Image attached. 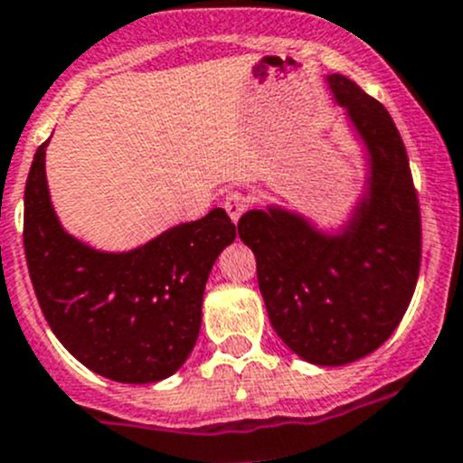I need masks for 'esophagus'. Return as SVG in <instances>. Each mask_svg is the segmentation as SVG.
<instances>
[{
  "instance_id": "obj_1",
  "label": "esophagus",
  "mask_w": 463,
  "mask_h": 463,
  "mask_svg": "<svg viewBox=\"0 0 463 463\" xmlns=\"http://www.w3.org/2000/svg\"><path fill=\"white\" fill-rule=\"evenodd\" d=\"M248 206H250V200L243 195V193H229L227 200H224V211H227L229 218L234 220V222L245 213V211H248Z\"/></svg>"
}]
</instances>
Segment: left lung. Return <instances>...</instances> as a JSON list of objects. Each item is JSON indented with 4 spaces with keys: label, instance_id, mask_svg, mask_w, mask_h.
Here are the masks:
<instances>
[{
    "label": "left lung",
    "instance_id": "left-lung-1",
    "mask_svg": "<svg viewBox=\"0 0 463 463\" xmlns=\"http://www.w3.org/2000/svg\"><path fill=\"white\" fill-rule=\"evenodd\" d=\"M329 88L368 149V191L341 234L290 211H248L239 236L257 257L277 336L318 366L375 352L411 302L420 270V206L407 149L384 107L343 74Z\"/></svg>",
    "mask_w": 463,
    "mask_h": 463
}]
</instances>
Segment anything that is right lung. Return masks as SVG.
Wrapping results in <instances>:
<instances>
[{
    "mask_svg": "<svg viewBox=\"0 0 463 463\" xmlns=\"http://www.w3.org/2000/svg\"><path fill=\"white\" fill-rule=\"evenodd\" d=\"M47 143L24 188V254L43 316L65 350L97 375L122 384L165 380L195 345L206 279L236 239V224L213 209L131 252H97L56 218Z\"/></svg>",
    "mask_w": 463,
    "mask_h": 463,
    "instance_id": "obj_1",
    "label": "right lung"
}]
</instances>
